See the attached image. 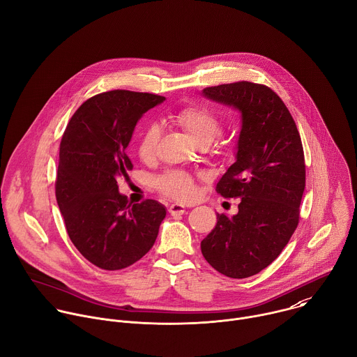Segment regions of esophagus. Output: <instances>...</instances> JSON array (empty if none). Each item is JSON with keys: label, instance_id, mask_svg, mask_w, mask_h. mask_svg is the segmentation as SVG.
I'll use <instances>...</instances> for the list:
<instances>
[{"label": "esophagus", "instance_id": "obj_1", "mask_svg": "<svg viewBox=\"0 0 357 357\" xmlns=\"http://www.w3.org/2000/svg\"><path fill=\"white\" fill-rule=\"evenodd\" d=\"M168 211L172 214V215H178V214H183L186 211V207L181 203H172L168 208Z\"/></svg>", "mask_w": 357, "mask_h": 357}]
</instances>
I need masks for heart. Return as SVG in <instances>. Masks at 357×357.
<instances>
[{
    "label": "heart",
    "mask_w": 357,
    "mask_h": 357,
    "mask_svg": "<svg viewBox=\"0 0 357 357\" xmlns=\"http://www.w3.org/2000/svg\"><path fill=\"white\" fill-rule=\"evenodd\" d=\"M172 119L197 146L207 147L221 133L220 117L203 105L183 106L174 112ZM158 140L160 129L149 125L137 142V154L143 161L154 158ZM155 185L161 193L175 200H190L196 193L193 178L183 171H168L155 181Z\"/></svg>",
    "instance_id": "obj_1"
}]
</instances>
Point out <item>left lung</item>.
<instances>
[{
	"label": "left lung",
	"instance_id": "obj_1",
	"mask_svg": "<svg viewBox=\"0 0 357 357\" xmlns=\"http://www.w3.org/2000/svg\"><path fill=\"white\" fill-rule=\"evenodd\" d=\"M202 93L241 113L235 162L215 188L241 202L235 215L217 214L200 248L217 272L244 279L269 266L297 228L305 188L303 144L289 109L269 86L238 81Z\"/></svg>",
	"mask_w": 357,
	"mask_h": 357
}]
</instances>
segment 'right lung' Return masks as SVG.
I'll use <instances>...</instances> for the list:
<instances>
[{
	"instance_id": "obj_1",
	"label": "right lung",
	"mask_w": 357,
	"mask_h": 357,
	"mask_svg": "<svg viewBox=\"0 0 357 357\" xmlns=\"http://www.w3.org/2000/svg\"><path fill=\"white\" fill-rule=\"evenodd\" d=\"M164 96L114 89L85 100L60 143L56 199L70 240L105 271L125 269L154 245L165 206L147 199L132 204L117 179L133 168L126 149L142 116Z\"/></svg>"
}]
</instances>
